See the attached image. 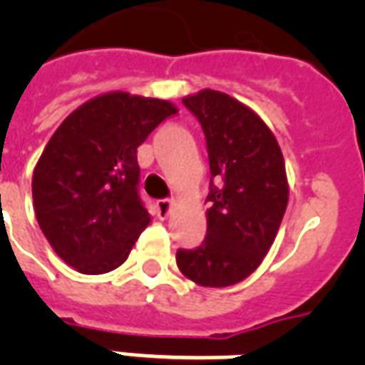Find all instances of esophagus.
<instances>
[{
    "label": "esophagus",
    "instance_id": "1",
    "mask_svg": "<svg viewBox=\"0 0 365 365\" xmlns=\"http://www.w3.org/2000/svg\"><path fill=\"white\" fill-rule=\"evenodd\" d=\"M172 206H174V200L172 199H160L157 200V214H159L160 220L168 217V214L172 212Z\"/></svg>",
    "mask_w": 365,
    "mask_h": 365
}]
</instances>
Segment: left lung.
<instances>
[{
    "instance_id": "obj_1",
    "label": "left lung",
    "mask_w": 365,
    "mask_h": 365,
    "mask_svg": "<svg viewBox=\"0 0 365 365\" xmlns=\"http://www.w3.org/2000/svg\"><path fill=\"white\" fill-rule=\"evenodd\" d=\"M202 126L210 163L206 237L178 250L180 271L206 288L240 282L259 267L288 206L282 151L269 126L239 100L200 91L182 100Z\"/></svg>"
}]
</instances>
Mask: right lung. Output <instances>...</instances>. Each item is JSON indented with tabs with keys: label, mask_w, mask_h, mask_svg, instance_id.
I'll return each mask as SVG.
<instances>
[{
	"label": "right lung",
	"mask_w": 365,
	"mask_h": 365,
	"mask_svg": "<svg viewBox=\"0 0 365 365\" xmlns=\"http://www.w3.org/2000/svg\"><path fill=\"white\" fill-rule=\"evenodd\" d=\"M174 113L166 100L110 93L56 128L37 160L31 195L45 239L68 265L102 274L125 263L151 222L136 149Z\"/></svg>",
	"instance_id": "add662e5"
}]
</instances>
